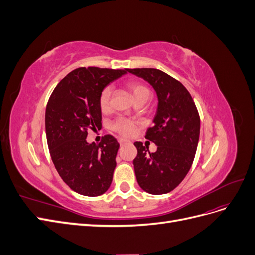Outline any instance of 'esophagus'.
I'll use <instances>...</instances> for the list:
<instances>
[{
	"instance_id": "1",
	"label": "esophagus",
	"mask_w": 255,
	"mask_h": 255,
	"mask_svg": "<svg viewBox=\"0 0 255 255\" xmlns=\"http://www.w3.org/2000/svg\"><path fill=\"white\" fill-rule=\"evenodd\" d=\"M118 141H119V143L122 145V144H125V143H127L128 142V140L127 139H125V138H119L118 139Z\"/></svg>"
}]
</instances>
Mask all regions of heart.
I'll list each match as a JSON object with an SVG mask.
<instances>
[{
  "label": "heart",
  "instance_id": "1",
  "mask_svg": "<svg viewBox=\"0 0 255 255\" xmlns=\"http://www.w3.org/2000/svg\"><path fill=\"white\" fill-rule=\"evenodd\" d=\"M128 89L130 94L133 95V98L136 99L141 95L149 94V90L144 87L143 85L138 83H129ZM111 97H112V89L111 87H105L99 97V106L102 113H107L111 110ZM111 128L114 132L118 133L122 136H130L134 133L135 123L127 118L119 117L116 119L111 126Z\"/></svg>",
  "mask_w": 255,
  "mask_h": 255
}]
</instances>
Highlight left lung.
<instances>
[{
    "label": "left lung",
    "instance_id": "8db88e82",
    "mask_svg": "<svg viewBox=\"0 0 255 255\" xmlns=\"http://www.w3.org/2000/svg\"><path fill=\"white\" fill-rule=\"evenodd\" d=\"M127 70L152 85L158 99L154 126L145 133L146 139L155 143L157 150L151 153L149 146L134 142L136 180L151 195L167 194L184 180L194 161L200 116L188 90L172 76L154 68Z\"/></svg>",
    "mask_w": 255,
    "mask_h": 255
}]
</instances>
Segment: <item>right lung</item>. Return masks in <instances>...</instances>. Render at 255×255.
Returning <instances> with one entry per match:
<instances>
[{"instance_id": "right-lung-1", "label": "right lung", "mask_w": 255, "mask_h": 255, "mask_svg": "<svg viewBox=\"0 0 255 255\" xmlns=\"http://www.w3.org/2000/svg\"><path fill=\"white\" fill-rule=\"evenodd\" d=\"M128 72L109 68L81 67L67 74L53 90L45 110V134L58 174L75 192L101 196L110 188L119 142L105 135L88 143V130L102 126L101 91Z\"/></svg>"}]
</instances>
